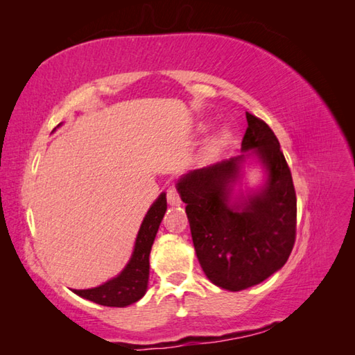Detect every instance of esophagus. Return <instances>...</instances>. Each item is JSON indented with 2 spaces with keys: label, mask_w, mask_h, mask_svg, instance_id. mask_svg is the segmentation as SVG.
<instances>
[{
  "label": "esophagus",
  "mask_w": 355,
  "mask_h": 355,
  "mask_svg": "<svg viewBox=\"0 0 355 355\" xmlns=\"http://www.w3.org/2000/svg\"><path fill=\"white\" fill-rule=\"evenodd\" d=\"M167 202H168V204H170L171 207H179L180 204H182V200H180V198H179V194H178L175 187L168 188V191H167Z\"/></svg>",
  "instance_id": "esophagus-1"
}]
</instances>
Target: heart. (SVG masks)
I'll return each instance as SVG.
<instances>
[{
    "instance_id": "b5f03b06",
    "label": "heart",
    "mask_w": 355,
    "mask_h": 355,
    "mask_svg": "<svg viewBox=\"0 0 355 355\" xmlns=\"http://www.w3.org/2000/svg\"><path fill=\"white\" fill-rule=\"evenodd\" d=\"M231 137H233V135H231L228 128H222L220 132L216 133L213 137H209L208 142L205 144L204 151H202V156H204L205 161H216V159H218L230 146Z\"/></svg>"
}]
</instances>
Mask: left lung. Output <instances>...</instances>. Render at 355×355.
<instances>
[{"mask_svg":"<svg viewBox=\"0 0 355 355\" xmlns=\"http://www.w3.org/2000/svg\"><path fill=\"white\" fill-rule=\"evenodd\" d=\"M242 155L180 176L176 188L193 245L208 280L228 291L259 285L286 263L295 241L297 200L291 171L272 130L247 112ZM256 158L264 184L236 187L243 165Z\"/></svg>","mask_w":355,"mask_h":355,"instance_id":"obj_1","label":"left lung"}]
</instances>
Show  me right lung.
<instances>
[{
  "label": "right lung",
  "instance_id": "right-lung-1",
  "mask_svg": "<svg viewBox=\"0 0 355 355\" xmlns=\"http://www.w3.org/2000/svg\"><path fill=\"white\" fill-rule=\"evenodd\" d=\"M165 211H167V194L161 193L141 223L132 257L125 268L116 277L107 280L103 285L90 289H73V293L79 297L103 306L124 308L141 300L148 288L150 251Z\"/></svg>",
  "mask_w": 355,
  "mask_h": 355
}]
</instances>
